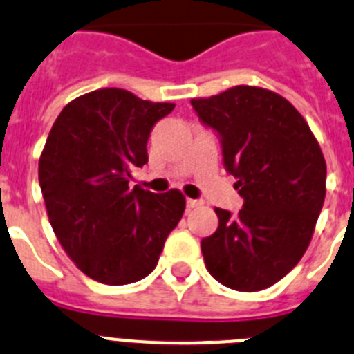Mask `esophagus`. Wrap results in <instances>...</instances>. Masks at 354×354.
I'll return each instance as SVG.
<instances>
[{
  "label": "esophagus",
  "instance_id": "obj_1",
  "mask_svg": "<svg viewBox=\"0 0 354 354\" xmlns=\"http://www.w3.org/2000/svg\"><path fill=\"white\" fill-rule=\"evenodd\" d=\"M201 205H203L201 199H187V208H189V210L201 207Z\"/></svg>",
  "mask_w": 354,
  "mask_h": 354
}]
</instances>
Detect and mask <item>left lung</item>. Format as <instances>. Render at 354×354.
I'll return each instance as SVG.
<instances>
[{
    "label": "left lung",
    "mask_w": 354,
    "mask_h": 354,
    "mask_svg": "<svg viewBox=\"0 0 354 354\" xmlns=\"http://www.w3.org/2000/svg\"><path fill=\"white\" fill-rule=\"evenodd\" d=\"M190 104L219 137L244 199L239 214L215 208L219 228L201 241L205 266L224 287L263 290L308 248L326 196L321 147L303 115L266 88L241 85Z\"/></svg>",
    "instance_id": "left-lung-1"
}]
</instances>
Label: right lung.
I'll return each instance as SVG.
<instances>
[{
	"mask_svg": "<svg viewBox=\"0 0 354 354\" xmlns=\"http://www.w3.org/2000/svg\"><path fill=\"white\" fill-rule=\"evenodd\" d=\"M174 110L122 88L76 97L60 112L39 160L49 223L71 260L104 285L146 278L180 223L185 198L130 187L147 164L153 126Z\"/></svg>",
	"mask_w": 354,
	"mask_h": 354,
	"instance_id": "1",
	"label": "right lung"
}]
</instances>
